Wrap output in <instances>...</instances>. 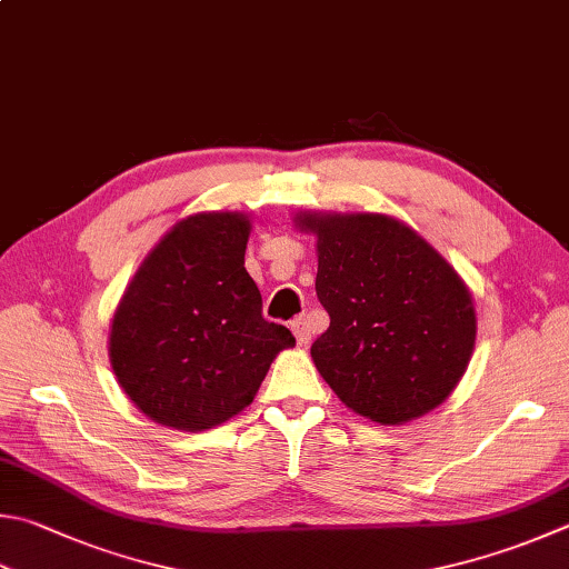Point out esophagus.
<instances>
[{
	"instance_id": "1",
	"label": "esophagus",
	"mask_w": 569,
	"mask_h": 569,
	"mask_svg": "<svg viewBox=\"0 0 569 569\" xmlns=\"http://www.w3.org/2000/svg\"><path fill=\"white\" fill-rule=\"evenodd\" d=\"M292 331H295V337H297V345L299 347H307L309 341H312V331H309V325L305 319H297V321H292Z\"/></svg>"
}]
</instances>
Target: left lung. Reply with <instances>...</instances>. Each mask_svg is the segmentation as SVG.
Masks as SVG:
<instances>
[{
    "instance_id": "obj_1",
    "label": "left lung",
    "mask_w": 569,
    "mask_h": 569,
    "mask_svg": "<svg viewBox=\"0 0 569 569\" xmlns=\"http://www.w3.org/2000/svg\"><path fill=\"white\" fill-rule=\"evenodd\" d=\"M317 234V297L329 329L315 367L341 403L381 426L441 406L476 347V307L453 264L379 212H297Z\"/></svg>"
}]
</instances>
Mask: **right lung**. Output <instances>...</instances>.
I'll return each instance as SVG.
<instances>
[{"label":"right lung","mask_w":569,"mask_h":569,"mask_svg":"<svg viewBox=\"0 0 569 569\" xmlns=\"http://www.w3.org/2000/svg\"><path fill=\"white\" fill-rule=\"evenodd\" d=\"M244 212H196L146 254L118 302L109 359L151 421L198 433L250 406L292 331L262 317Z\"/></svg>","instance_id":"obj_1"}]
</instances>
